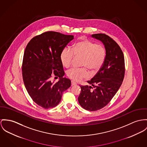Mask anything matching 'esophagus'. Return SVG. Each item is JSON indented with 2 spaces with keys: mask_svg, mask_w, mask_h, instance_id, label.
Listing matches in <instances>:
<instances>
[{
  "mask_svg": "<svg viewBox=\"0 0 147 147\" xmlns=\"http://www.w3.org/2000/svg\"><path fill=\"white\" fill-rule=\"evenodd\" d=\"M71 86H75V85L77 84V83H76L74 80H71Z\"/></svg>",
  "mask_w": 147,
  "mask_h": 147,
  "instance_id": "34e87169",
  "label": "esophagus"
}]
</instances>
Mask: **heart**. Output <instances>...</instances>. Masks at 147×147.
Segmentation results:
<instances>
[{"label":"heart","instance_id":"obj_1","mask_svg":"<svg viewBox=\"0 0 147 147\" xmlns=\"http://www.w3.org/2000/svg\"><path fill=\"white\" fill-rule=\"evenodd\" d=\"M106 57L105 46L87 39L81 40L72 47L64 49L60 56L63 67L69 68L74 57H82L80 66L83 68H73L68 70L67 75L70 79L78 82L88 77V71L94 74L102 68Z\"/></svg>","mask_w":147,"mask_h":147}]
</instances>
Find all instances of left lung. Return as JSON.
I'll return each instance as SVG.
<instances>
[{"instance_id":"left-lung-1","label":"left lung","mask_w":147,"mask_h":147,"mask_svg":"<svg viewBox=\"0 0 147 147\" xmlns=\"http://www.w3.org/2000/svg\"><path fill=\"white\" fill-rule=\"evenodd\" d=\"M92 37L100 40L106 50V57L100 70L87 82L90 86H80L78 98L85 110L94 111L106 106L120 88L124 78L125 60L119 45L108 35L93 34Z\"/></svg>"}]
</instances>
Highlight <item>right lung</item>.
Here are the masks:
<instances>
[{"label":"right lung","instance_id":"add662e5","mask_svg":"<svg viewBox=\"0 0 147 147\" xmlns=\"http://www.w3.org/2000/svg\"><path fill=\"white\" fill-rule=\"evenodd\" d=\"M73 38V35L47 31L34 37L25 49L22 66L25 87L32 100L45 109L57 106L71 86L70 80L63 78L60 56ZM52 74L59 78L58 82H51Z\"/></svg>","mask_w":147,"mask_h":147}]
</instances>
